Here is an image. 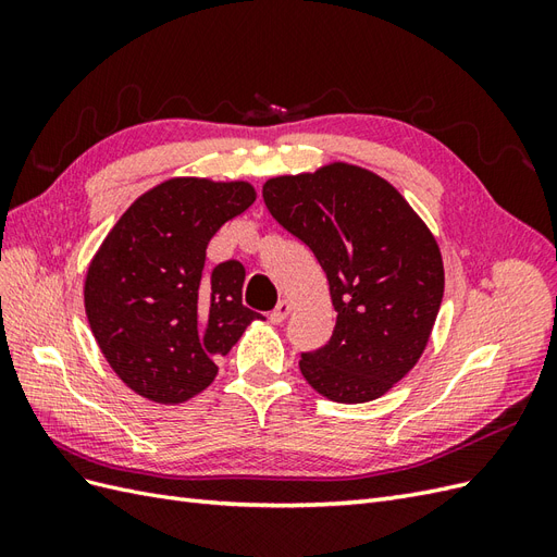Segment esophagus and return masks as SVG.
<instances>
[{
    "label": "esophagus",
    "instance_id": "1",
    "mask_svg": "<svg viewBox=\"0 0 557 557\" xmlns=\"http://www.w3.org/2000/svg\"><path fill=\"white\" fill-rule=\"evenodd\" d=\"M288 313H290V301H285V299H281L278 305L274 307V311L269 313V320H272V323H283L285 318H288Z\"/></svg>",
    "mask_w": 557,
    "mask_h": 557
}]
</instances>
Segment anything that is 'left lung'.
Masks as SVG:
<instances>
[{
	"instance_id": "1",
	"label": "left lung",
	"mask_w": 557,
	"mask_h": 557,
	"mask_svg": "<svg viewBox=\"0 0 557 557\" xmlns=\"http://www.w3.org/2000/svg\"><path fill=\"white\" fill-rule=\"evenodd\" d=\"M262 197L311 248L336 311L330 342L301 352V376L342 404L385 395L423 356L442 307L444 262L432 232L391 183L346 162L269 178Z\"/></svg>"
}]
</instances>
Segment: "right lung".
Listing matches in <instances>:
<instances>
[{"label":"right lung","mask_w":557,"mask_h":557,"mask_svg":"<svg viewBox=\"0 0 557 557\" xmlns=\"http://www.w3.org/2000/svg\"><path fill=\"white\" fill-rule=\"evenodd\" d=\"M252 201L244 181L170 178L134 201L99 246L83 290L88 323L137 395L195 397L215 379V358L260 318L242 305V262L205 269L213 234Z\"/></svg>","instance_id":"obj_1"}]
</instances>
